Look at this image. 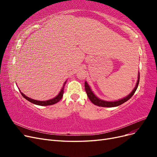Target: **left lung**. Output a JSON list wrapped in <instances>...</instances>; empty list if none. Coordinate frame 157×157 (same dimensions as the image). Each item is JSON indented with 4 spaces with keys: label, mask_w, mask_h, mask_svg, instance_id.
<instances>
[{
    "label": "left lung",
    "mask_w": 157,
    "mask_h": 157,
    "mask_svg": "<svg viewBox=\"0 0 157 157\" xmlns=\"http://www.w3.org/2000/svg\"><path fill=\"white\" fill-rule=\"evenodd\" d=\"M139 82H140V73L138 74V79H137V81L136 86L134 88V90H132V92L129 95H128V96H127L126 97L122 98V99H119V100L114 101H105V100H102V99L98 98L96 96V95H95L93 93L91 88H90V87L89 86V85L88 84V83L86 81H85L84 86H85V90H86V92L87 94V96H88V98L90 99V100L94 104V105L99 106V107H117V106L120 105H121V104L124 103V102L127 101L129 99H130L133 95L134 94L135 92L136 91L137 86H138Z\"/></svg>",
    "instance_id": "1"
}]
</instances>
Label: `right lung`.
I'll return each instance as SVG.
<instances>
[{"label":"right lung","instance_id":"1","mask_svg":"<svg viewBox=\"0 0 157 157\" xmlns=\"http://www.w3.org/2000/svg\"><path fill=\"white\" fill-rule=\"evenodd\" d=\"M66 82H67V81H65V82H64V84H63V87H62V88L61 89L60 92H59V93L58 94V96H56L55 98H52V99H49V100H46V101H39V100H35V99H31V98H29V97L26 96L24 94H23V93L20 91V92H21V95H22V96H23V98H25V99H27V100H28L29 101H30V102H31V103H33L35 104V105H40V106L51 105H54V104H55V103H58L59 100H61V99L62 98L63 95V92H64V86H65V84H66Z\"/></svg>","mask_w":157,"mask_h":157}]
</instances>
